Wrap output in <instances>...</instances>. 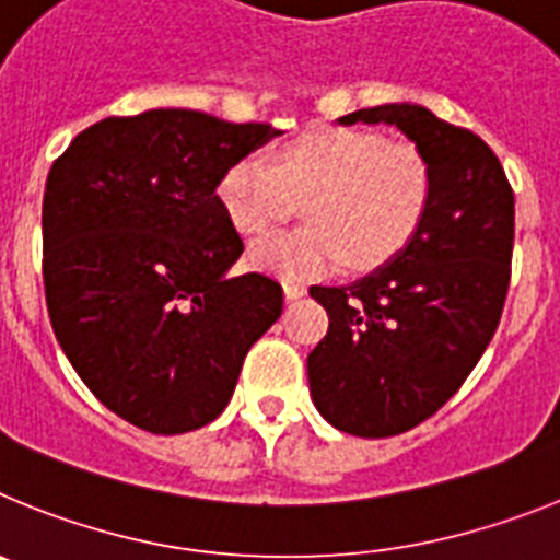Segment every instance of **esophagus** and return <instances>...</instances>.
<instances>
[{
  "instance_id": "34e87169",
  "label": "esophagus",
  "mask_w": 560,
  "mask_h": 560,
  "mask_svg": "<svg viewBox=\"0 0 560 560\" xmlns=\"http://www.w3.org/2000/svg\"><path fill=\"white\" fill-rule=\"evenodd\" d=\"M305 285L303 283H296V280H285L283 283V294H285V300H300V296L305 294Z\"/></svg>"
}]
</instances>
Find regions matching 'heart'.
<instances>
[{
  "label": "heart",
  "mask_w": 560,
  "mask_h": 560,
  "mask_svg": "<svg viewBox=\"0 0 560 560\" xmlns=\"http://www.w3.org/2000/svg\"><path fill=\"white\" fill-rule=\"evenodd\" d=\"M432 162L415 142L368 128L316 126L277 153L241 156L219 182V201L241 235H264L305 201L303 230L252 246V264L289 280L375 269L412 241L432 201Z\"/></svg>",
  "instance_id": "heart-1"
}]
</instances>
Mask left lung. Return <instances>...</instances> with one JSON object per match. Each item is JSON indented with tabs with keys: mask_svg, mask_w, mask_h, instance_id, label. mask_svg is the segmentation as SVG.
Returning a JSON list of instances; mask_svg holds the SVG:
<instances>
[{
	"mask_svg": "<svg viewBox=\"0 0 560 560\" xmlns=\"http://www.w3.org/2000/svg\"><path fill=\"white\" fill-rule=\"evenodd\" d=\"M339 122L400 128L434 173L427 215L389 264L350 285H311L330 319L308 353L314 407L339 432L393 438L432 418L497 334L516 201L497 153L429 108L387 103Z\"/></svg>",
	"mask_w": 560,
	"mask_h": 560,
	"instance_id": "obj_1",
	"label": "left lung"
}]
</instances>
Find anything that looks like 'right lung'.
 Listing matches in <instances>:
<instances>
[{
	"instance_id": "add662e5",
	"label": "right lung",
	"mask_w": 560,
	"mask_h": 560,
	"mask_svg": "<svg viewBox=\"0 0 560 560\" xmlns=\"http://www.w3.org/2000/svg\"><path fill=\"white\" fill-rule=\"evenodd\" d=\"M277 133L151 108L89 126L49 167V323L83 384L133 427L185 434L219 418L249 348L283 314L277 280L226 275L244 241L215 192Z\"/></svg>"
}]
</instances>
